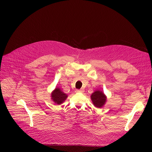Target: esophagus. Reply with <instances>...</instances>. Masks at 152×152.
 I'll return each mask as SVG.
<instances>
[{
  "mask_svg": "<svg viewBox=\"0 0 152 152\" xmlns=\"http://www.w3.org/2000/svg\"><path fill=\"white\" fill-rule=\"evenodd\" d=\"M76 91L78 92V93H82V92H84V90L83 89H77Z\"/></svg>",
  "mask_w": 152,
  "mask_h": 152,
  "instance_id": "1",
  "label": "esophagus"
}]
</instances>
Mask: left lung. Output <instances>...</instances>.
Masks as SVG:
<instances>
[{
	"label": "left lung",
	"mask_w": 152,
	"mask_h": 152,
	"mask_svg": "<svg viewBox=\"0 0 152 152\" xmlns=\"http://www.w3.org/2000/svg\"><path fill=\"white\" fill-rule=\"evenodd\" d=\"M91 98L93 104L97 108H102L105 104L107 97L102 91L97 90L91 94Z\"/></svg>",
	"instance_id": "obj_1"
}]
</instances>
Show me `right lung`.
<instances>
[{"mask_svg":"<svg viewBox=\"0 0 152 152\" xmlns=\"http://www.w3.org/2000/svg\"><path fill=\"white\" fill-rule=\"evenodd\" d=\"M68 97V95L61 90L60 88L56 87L51 93V99L57 104H61L63 103Z\"/></svg>","mask_w":152,"mask_h":152,"instance_id":"right-lung-1","label":"right lung"}]
</instances>
